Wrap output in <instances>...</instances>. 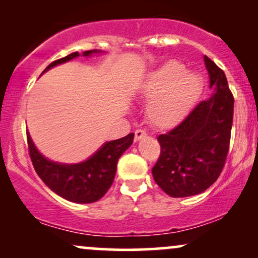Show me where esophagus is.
<instances>
[{
    "label": "esophagus",
    "instance_id": "1",
    "mask_svg": "<svg viewBox=\"0 0 258 258\" xmlns=\"http://www.w3.org/2000/svg\"><path fill=\"white\" fill-rule=\"evenodd\" d=\"M147 136V132L143 131V130H137V131L135 132V139L136 142L137 141H141V139H143L144 137Z\"/></svg>",
    "mask_w": 258,
    "mask_h": 258
}]
</instances>
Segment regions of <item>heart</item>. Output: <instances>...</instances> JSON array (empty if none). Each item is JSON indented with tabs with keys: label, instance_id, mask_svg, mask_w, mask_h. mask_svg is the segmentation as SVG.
<instances>
[{
	"label": "heart",
	"instance_id": "b5f03b06",
	"mask_svg": "<svg viewBox=\"0 0 258 258\" xmlns=\"http://www.w3.org/2000/svg\"><path fill=\"white\" fill-rule=\"evenodd\" d=\"M203 79L177 60H168L149 73L139 86L142 98L149 100L147 116L154 126L168 130L179 125L199 100Z\"/></svg>",
	"mask_w": 258,
	"mask_h": 258
}]
</instances>
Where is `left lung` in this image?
Segmentation results:
<instances>
[{
  "mask_svg": "<svg viewBox=\"0 0 258 258\" xmlns=\"http://www.w3.org/2000/svg\"><path fill=\"white\" fill-rule=\"evenodd\" d=\"M211 97L197 105L176 128L160 135L161 154L152 173L154 180L172 198L205 191L222 172L233 123L234 98L226 74L204 55Z\"/></svg>",
  "mask_w": 258,
  "mask_h": 258,
  "instance_id": "obj_1",
  "label": "left lung"
}]
</instances>
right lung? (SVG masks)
Instances as JSON below:
<instances>
[{"label": "right lung", "instance_id": "add662e5", "mask_svg": "<svg viewBox=\"0 0 258 258\" xmlns=\"http://www.w3.org/2000/svg\"><path fill=\"white\" fill-rule=\"evenodd\" d=\"M102 53L104 52L98 49L86 51L82 54L74 52L67 57L53 61L43 70V73L80 55L90 57ZM26 136L32 165L38 177L59 197L78 204H91L104 197L114 182L120 156L131 147L135 137L133 133H130L123 138L105 142L96 153L84 161L76 164H63L46 158L35 146L29 131H26Z\"/></svg>", "mask_w": 258, "mask_h": 258}]
</instances>
